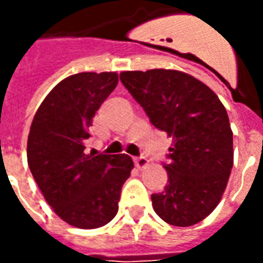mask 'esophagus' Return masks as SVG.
Wrapping results in <instances>:
<instances>
[{
	"label": "esophagus",
	"mask_w": 263,
	"mask_h": 263,
	"mask_svg": "<svg viewBox=\"0 0 263 263\" xmlns=\"http://www.w3.org/2000/svg\"><path fill=\"white\" fill-rule=\"evenodd\" d=\"M134 163L137 166L138 169H143V167H146L149 165V162L146 158H143V156H139V158H135L134 159Z\"/></svg>",
	"instance_id": "1"
}]
</instances>
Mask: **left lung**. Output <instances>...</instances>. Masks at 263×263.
<instances>
[{
  "instance_id": "8db88e82",
  "label": "left lung",
  "mask_w": 263,
  "mask_h": 263,
  "mask_svg": "<svg viewBox=\"0 0 263 263\" xmlns=\"http://www.w3.org/2000/svg\"><path fill=\"white\" fill-rule=\"evenodd\" d=\"M120 79L173 141L163 163L167 184L151 196L155 213L172 226L197 224L220 203L234 163L226 107L210 87L177 70L122 71Z\"/></svg>"
}]
</instances>
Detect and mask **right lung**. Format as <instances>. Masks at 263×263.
I'll list each match as a JSON object with an SVG mask.
<instances>
[{
  "label": "right lung",
  "mask_w": 263,
  "mask_h": 263,
  "mask_svg": "<svg viewBox=\"0 0 263 263\" xmlns=\"http://www.w3.org/2000/svg\"><path fill=\"white\" fill-rule=\"evenodd\" d=\"M117 84L114 71L66 77L39 105L28 137V165L43 197L62 220L83 230L117 215L134 167L128 155L84 152L92 117Z\"/></svg>",
  "instance_id": "1"
}]
</instances>
